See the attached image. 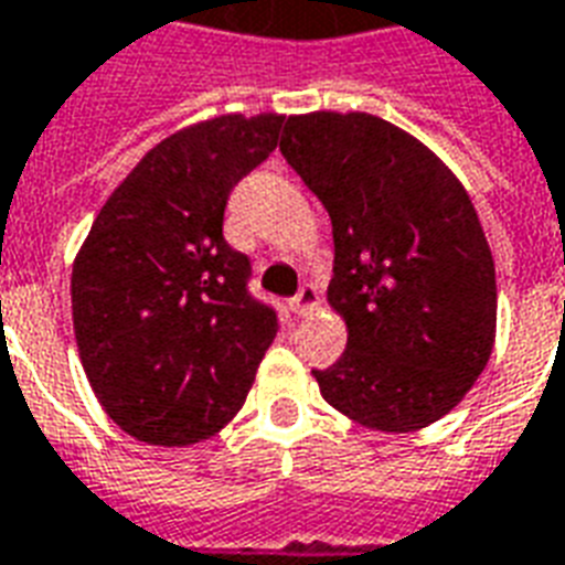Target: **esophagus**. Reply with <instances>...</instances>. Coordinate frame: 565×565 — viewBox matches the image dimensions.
I'll return each mask as SVG.
<instances>
[{
    "instance_id": "obj_1",
    "label": "esophagus",
    "mask_w": 565,
    "mask_h": 565,
    "mask_svg": "<svg viewBox=\"0 0 565 565\" xmlns=\"http://www.w3.org/2000/svg\"><path fill=\"white\" fill-rule=\"evenodd\" d=\"M319 300H322L319 288L312 286V282H307V286L300 288L298 295L291 298V310L298 312V316H310V312L319 307Z\"/></svg>"
}]
</instances>
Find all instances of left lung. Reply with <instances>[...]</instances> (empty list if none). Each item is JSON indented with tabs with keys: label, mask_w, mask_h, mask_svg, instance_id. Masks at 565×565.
Listing matches in <instances>:
<instances>
[{
	"label": "left lung",
	"mask_w": 565,
	"mask_h": 565,
	"mask_svg": "<svg viewBox=\"0 0 565 565\" xmlns=\"http://www.w3.org/2000/svg\"><path fill=\"white\" fill-rule=\"evenodd\" d=\"M279 150L333 225L328 303L349 343L312 370L352 422L409 434L463 401L497 333V277L476 207L446 162L373 114L288 117Z\"/></svg>",
	"instance_id": "1"
}]
</instances>
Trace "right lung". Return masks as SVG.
I'll list each match as a JSON object with an SVG mask.
<instances>
[{
  "label": "right lung",
  "mask_w": 565,
  "mask_h": 565,
  "mask_svg": "<svg viewBox=\"0 0 565 565\" xmlns=\"http://www.w3.org/2000/svg\"><path fill=\"white\" fill-rule=\"evenodd\" d=\"M279 114H225L156 143L98 210L72 267V319L105 413L150 446L220 434L277 337L249 258L222 237L232 189L274 152Z\"/></svg>",
  "instance_id": "right-lung-1"
}]
</instances>
